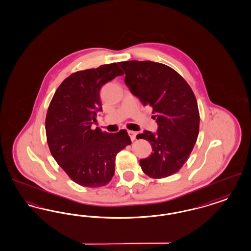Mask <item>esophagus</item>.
Instances as JSON below:
<instances>
[{
  "instance_id": "esophagus-1",
  "label": "esophagus",
  "mask_w": 251,
  "mask_h": 251,
  "mask_svg": "<svg viewBox=\"0 0 251 251\" xmlns=\"http://www.w3.org/2000/svg\"><path fill=\"white\" fill-rule=\"evenodd\" d=\"M129 132V135H130V140L134 141L135 140V138H136V134H137V132L136 131H133V130H129L128 131Z\"/></svg>"
}]
</instances>
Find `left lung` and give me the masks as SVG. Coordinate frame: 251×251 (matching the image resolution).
Here are the masks:
<instances>
[{
    "label": "left lung",
    "instance_id": "1",
    "mask_svg": "<svg viewBox=\"0 0 251 251\" xmlns=\"http://www.w3.org/2000/svg\"><path fill=\"white\" fill-rule=\"evenodd\" d=\"M125 83L143 105L153 108L157 132L136 136L151 143V155L140 160L143 172L163 178L178 172L188 160L199 134L198 104L189 84L169 66L151 60L119 62Z\"/></svg>",
    "mask_w": 251,
    "mask_h": 251
}]
</instances>
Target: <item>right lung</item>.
I'll list each match as a JSON object with an SVG mask.
<instances>
[{
	"instance_id": "add662e5",
	"label": "right lung",
	"mask_w": 251,
	"mask_h": 251,
	"mask_svg": "<svg viewBox=\"0 0 251 251\" xmlns=\"http://www.w3.org/2000/svg\"><path fill=\"white\" fill-rule=\"evenodd\" d=\"M117 63L78 71L64 79L51 100L46 133L58 164L76 184L98 188L110 182L117 154L131 141L126 130L116 133L92 130L101 109V87L122 75Z\"/></svg>"
}]
</instances>
